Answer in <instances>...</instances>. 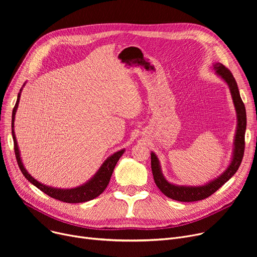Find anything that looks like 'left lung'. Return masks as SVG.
Returning a JSON list of instances; mask_svg holds the SVG:
<instances>
[{
	"label": "left lung",
	"instance_id": "left-lung-1",
	"mask_svg": "<svg viewBox=\"0 0 257 257\" xmlns=\"http://www.w3.org/2000/svg\"><path fill=\"white\" fill-rule=\"evenodd\" d=\"M213 67H214L215 73H217L220 77H222V79H224L225 82L228 84L229 88H230L232 100H233L235 110L237 113V128H236L235 141H234L233 157H232L230 166L228 167V169L221 175V176L215 180L207 183L206 185L178 186L168 182L165 179L164 175L160 170L157 156L154 153H151V169H152L155 184L161 191V193L165 194L167 197L173 200L180 201V202H194V201H200L205 198H208L213 193L217 192L225 182H227L233 176L241 164L242 157H244L245 132H246V126H247V115H246L245 104L241 101L237 83L232 73L221 63H215Z\"/></svg>",
	"mask_w": 257,
	"mask_h": 257
}]
</instances>
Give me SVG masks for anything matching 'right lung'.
<instances>
[{
    "label": "right lung",
    "instance_id": "right-lung-1",
    "mask_svg": "<svg viewBox=\"0 0 257 257\" xmlns=\"http://www.w3.org/2000/svg\"><path fill=\"white\" fill-rule=\"evenodd\" d=\"M20 97H21V92H19V94H18V100H17L16 106H15V108H13V111H12V138H13V144H15V152H16L18 165H19L21 172L23 173L24 176L28 179L33 185H35L37 188H39L40 191L44 192L48 196L56 199V200L65 202V203H82V202L92 200L96 197H98L99 195H101L105 191V188L107 187L108 183H109L113 169L118 161L119 157L123 155L125 150H120V151L114 153L113 155H111L110 157H108L104 161V164L99 169L97 174L94 175V176L87 183L81 185L79 187L71 188V190H58V188H53V187L42 184L37 180H35L31 176V175L25 170V168L22 164V160H21L15 130H13V127H15V116H16V112H17L18 106H19Z\"/></svg>",
    "mask_w": 257,
    "mask_h": 257
}]
</instances>
